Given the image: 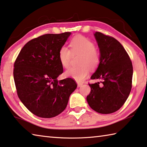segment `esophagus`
Listing matches in <instances>:
<instances>
[{"label":"esophagus","mask_w":147,"mask_h":147,"mask_svg":"<svg viewBox=\"0 0 147 147\" xmlns=\"http://www.w3.org/2000/svg\"><path fill=\"white\" fill-rule=\"evenodd\" d=\"M82 85H83L82 83H78V84H77V86H78V87H81Z\"/></svg>","instance_id":"obj_1"}]
</instances>
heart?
<instances>
[{
    "label": "heart",
    "mask_w": 147,
    "mask_h": 147,
    "mask_svg": "<svg viewBox=\"0 0 147 147\" xmlns=\"http://www.w3.org/2000/svg\"><path fill=\"white\" fill-rule=\"evenodd\" d=\"M71 52L67 47L62 46L58 53V58L63 67L68 68L73 55H81L77 67H71L65 72V76L80 82L89 74V69L95 70L100 63V54L95 49L94 43L83 36H76L70 44Z\"/></svg>",
    "instance_id": "heart-1"
}]
</instances>
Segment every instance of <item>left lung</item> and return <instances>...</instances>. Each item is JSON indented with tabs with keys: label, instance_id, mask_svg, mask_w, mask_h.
<instances>
[{
	"label": "left lung",
	"instance_id": "obj_1",
	"mask_svg": "<svg viewBox=\"0 0 147 147\" xmlns=\"http://www.w3.org/2000/svg\"><path fill=\"white\" fill-rule=\"evenodd\" d=\"M100 63L90 79L100 80L89 84L87 101L90 108L101 114H111L121 107L132 88L133 67L129 56L113 37L95 32Z\"/></svg>",
	"mask_w": 147,
	"mask_h": 147
}]
</instances>
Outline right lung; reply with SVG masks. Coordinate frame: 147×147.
Returning <instances> with one entry per match:
<instances>
[{
    "label": "right lung",
    "mask_w": 147,
    "mask_h": 147,
    "mask_svg": "<svg viewBox=\"0 0 147 147\" xmlns=\"http://www.w3.org/2000/svg\"><path fill=\"white\" fill-rule=\"evenodd\" d=\"M71 34H46L31 40L15 60L13 77L18 96L40 118H53L62 113L77 87L72 78L57 80L63 73L58 53Z\"/></svg>",
    "instance_id": "right-lung-1"
}]
</instances>
